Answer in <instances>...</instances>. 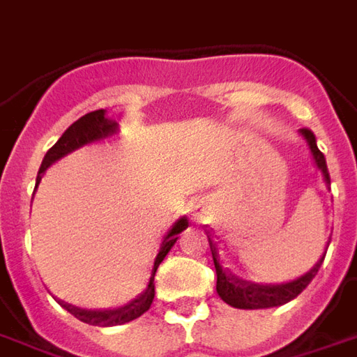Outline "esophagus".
<instances>
[{"label": "esophagus", "instance_id": "34e87169", "mask_svg": "<svg viewBox=\"0 0 357 357\" xmlns=\"http://www.w3.org/2000/svg\"><path fill=\"white\" fill-rule=\"evenodd\" d=\"M197 219H201V215H197Z\"/></svg>", "mask_w": 357, "mask_h": 357}]
</instances>
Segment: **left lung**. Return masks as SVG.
Here are the masks:
<instances>
[{"label": "left lung", "mask_w": 357, "mask_h": 357, "mask_svg": "<svg viewBox=\"0 0 357 357\" xmlns=\"http://www.w3.org/2000/svg\"><path fill=\"white\" fill-rule=\"evenodd\" d=\"M301 135L305 137L307 144L311 148L312 158L317 162V168L322 172V178L326 183H331V176H328V168H326V160L322 154L319 146H317V140L314 135L309 128H301ZM209 236V246L211 254H213V261H215V270H217V293L225 303H229L230 307H236V309H268V307H280L289 303L291 299H295L301 291L305 289L312 278L317 275V271L321 268L322 256L319 264L312 268L309 273H305L303 278L289 283H281V285H256V283H248V281L238 280L236 275H232L227 268H222V264L219 260V252H217V242Z\"/></svg>", "instance_id": "1"}]
</instances>
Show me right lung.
I'll return each mask as SVG.
<instances>
[{
    "label": "right lung",
    "mask_w": 357,
    "mask_h": 357,
    "mask_svg": "<svg viewBox=\"0 0 357 357\" xmlns=\"http://www.w3.org/2000/svg\"><path fill=\"white\" fill-rule=\"evenodd\" d=\"M115 127H117V123L105 119V111H103V109L91 111V113H87V115H84L82 119H77L76 123L70 125L66 132L58 138L56 144L46 152L45 160H43V164H40V169H38V176H36V183L40 181L43 172H45L52 162H56L58 158L66 156L68 152L84 146L87 142H93L97 138L107 137L109 132L115 130ZM188 227L189 220L185 219V217L179 219L178 222L174 225V229L169 230L168 236L164 238L162 246H160V252L158 256H156V261H154V270H152V278H150L148 287L138 295L137 299L130 301L128 305L119 307V309H109V311H86V309H77L74 305H68L64 301H60V305H62L70 314H74L76 319H79L82 322H87V324H93V326H117V324H125V322H130L135 321V319H138L140 314H144V312L150 309V305H152V301H154V275H156L158 266L162 264V260L166 258V254L169 252V248L176 244L179 232L185 230Z\"/></svg>",
    "instance_id": "add662e5"
}]
</instances>
